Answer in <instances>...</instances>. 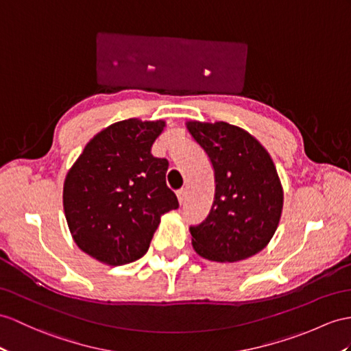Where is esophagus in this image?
<instances>
[{
    "label": "esophagus",
    "instance_id": "esophagus-1",
    "mask_svg": "<svg viewBox=\"0 0 351 351\" xmlns=\"http://www.w3.org/2000/svg\"><path fill=\"white\" fill-rule=\"evenodd\" d=\"M177 198H178V204L183 205L186 202V189H182L180 192L177 193Z\"/></svg>",
    "mask_w": 351,
    "mask_h": 351
}]
</instances>
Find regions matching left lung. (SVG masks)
<instances>
[{
	"label": "left lung",
	"instance_id": "obj_1",
	"mask_svg": "<svg viewBox=\"0 0 351 351\" xmlns=\"http://www.w3.org/2000/svg\"><path fill=\"white\" fill-rule=\"evenodd\" d=\"M216 178L208 217L191 228L193 250L216 262H238L268 245L278 228L285 193L268 150L240 126L187 121Z\"/></svg>",
	"mask_w": 351,
	"mask_h": 351
}]
</instances>
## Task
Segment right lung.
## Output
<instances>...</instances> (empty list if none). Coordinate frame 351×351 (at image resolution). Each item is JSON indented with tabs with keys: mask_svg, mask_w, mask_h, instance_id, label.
<instances>
[{
	"mask_svg": "<svg viewBox=\"0 0 351 351\" xmlns=\"http://www.w3.org/2000/svg\"><path fill=\"white\" fill-rule=\"evenodd\" d=\"M165 121L126 119L104 128L68 169L62 204L77 247L110 267L147 253L160 217L178 207L168 160L152 155Z\"/></svg>",
	"mask_w": 351,
	"mask_h": 351,
	"instance_id": "obj_1",
	"label": "right lung"
}]
</instances>
